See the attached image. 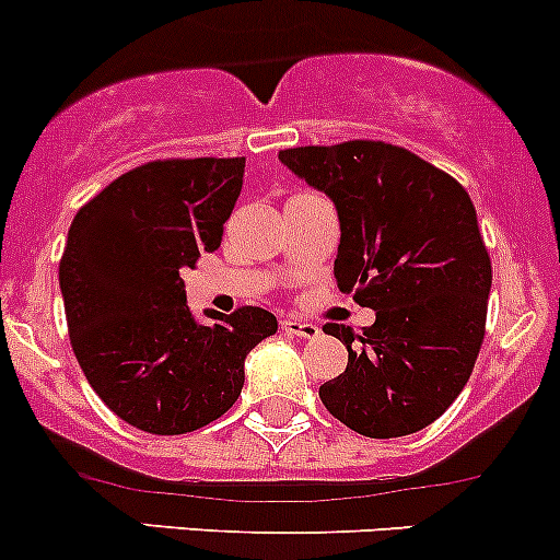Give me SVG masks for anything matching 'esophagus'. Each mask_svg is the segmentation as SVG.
<instances>
[{
    "instance_id": "34e87169",
    "label": "esophagus",
    "mask_w": 560,
    "mask_h": 560,
    "mask_svg": "<svg viewBox=\"0 0 560 560\" xmlns=\"http://www.w3.org/2000/svg\"><path fill=\"white\" fill-rule=\"evenodd\" d=\"M280 326H282V331H285V334H293V337H304V339L318 337V331H320L315 323L299 320V318H282Z\"/></svg>"
}]
</instances>
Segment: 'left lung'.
I'll list each match as a JSON object with an SVG mask.
<instances>
[{"label": "left lung", "instance_id": "left-lung-1", "mask_svg": "<svg viewBox=\"0 0 560 560\" xmlns=\"http://www.w3.org/2000/svg\"><path fill=\"white\" fill-rule=\"evenodd\" d=\"M278 159L334 201V278L374 310L364 334L323 328L348 348V366L320 385V401L372 440L425 429L464 390L486 337L493 275L469 194L385 142L288 148Z\"/></svg>", "mask_w": 560, "mask_h": 560}]
</instances>
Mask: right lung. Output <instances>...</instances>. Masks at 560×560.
I'll list each match as a JSON object with an SVG mask.
<instances>
[{"mask_svg": "<svg viewBox=\"0 0 560 560\" xmlns=\"http://www.w3.org/2000/svg\"><path fill=\"white\" fill-rule=\"evenodd\" d=\"M245 159L151 161L80 207L59 264L69 339L91 388L148 434L221 418L245 385V359L278 331L261 307H188L183 269L221 245Z\"/></svg>", "mask_w": 560, "mask_h": 560, "instance_id": "add662e5", "label": "right lung"}]
</instances>
